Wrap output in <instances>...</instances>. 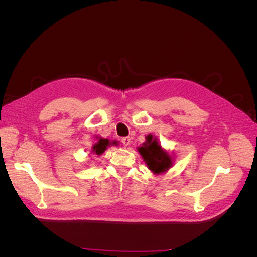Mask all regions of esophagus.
Returning a JSON list of instances; mask_svg holds the SVG:
<instances>
[{
	"label": "esophagus",
	"mask_w": 257,
	"mask_h": 257,
	"mask_svg": "<svg viewBox=\"0 0 257 257\" xmlns=\"http://www.w3.org/2000/svg\"><path fill=\"white\" fill-rule=\"evenodd\" d=\"M122 144L125 146V147H127V146H130V144H131V138L130 137H123L122 138Z\"/></svg>",
	"instance_id": "obj_1"
}]
</instances>
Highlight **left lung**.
I'll return each instance as SVG.
<instances>
[{
	"mask_svg": "<svg viewBox=\"0 0 257 257\" xmlns=\"http://www.w3.org/2000/svg\"><path fill=\"white\" fill-rule=\"evenodd\" d=\"M137 151L143 157L147 167L155 175L165 173L173 166V158L161 147L157 137L151 134L146 136V142L137 148Z\"/></svg>",
	"mask_w": 257,
	"mask_h": 257,
	"instance_id": "1",
	"label": "left lung"
}]
</instances>
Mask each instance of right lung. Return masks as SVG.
Masks as SVG:
<instances>
[{
	"label": "right lung",
	"mask_w": 257,
	"mask_h": 257,
	"mask_svg": "<svg viewBox=\"0 0 257 257\" xmlns=\"http://www.w3.org/2000/svg\"><path fill=\"white\" fill-rule=\"evenodd\" d=\"M96 139H97V142L92 147V153L96 154V155L103 154L105 152V150L107 149V147L112 146V145H114V146L118 145V142H116V141L111 142V141H109V139L103 138L100 136L99 137L96 136Z\"/></svg>",
	"instance_id": "right-lung-1"
}]
</instances>
